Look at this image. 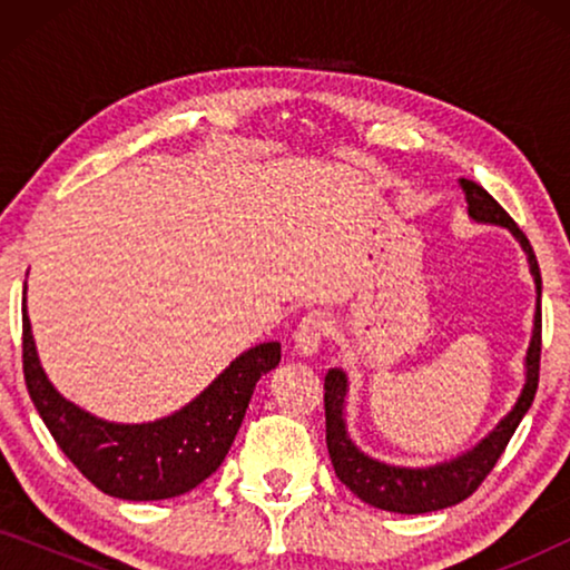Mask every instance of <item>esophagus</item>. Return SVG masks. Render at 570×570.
<instances>
[{
  "label": "esophagus",
  "mask_w": 570,
  "mask_h": 570,
  "mask_svg": "<svg viewBox=\"0 0 570 570\" xmlns=\"http://www.w3.org/2000/svg\"><path fill=\"white\" fill-rule=\"evenodd\" d=\"M330 332H332V322L322 314V311L306 314L301 318L298 330H295V334H293L295 353L303 357L316 355L318 347H322V342L330 337Z\"/></svg>",
  "instance_id": "1"
}]
</instances>
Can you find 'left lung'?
Here are the masks:
<instances>
[{
  "instance_id": "left-lung-1",
  "label": "left lung",
  "mask_w": 570,
  "mask_h": 570,
  "mask_svg": "<svg viewBox=\"0 0 570 570\" xmlns=\"http://www.w3.org/2000/svg\"><path fill=\"white\" fill-rule=\"evenodd\" d=\"M470 215L478 223H493L509 228L519 244L524 246L532 267L534 285H537V314H534V332L532 345L527 353V384L521 389V396L509 415H505L488 439H482L472 451H466L454 462L428 466V470H404V466H389L376 459L365 456L363 451L350 441L345 431V407L347 379L345 373L332 368L324 379V415H326V449H330L332 466L337 478L353 490V493L368 505H376L381 511L394 513H428L441 511L449 505H456L470 498L474 490L482 485V480L493 472V466L509 446L511 435L517 433L521 417L532 407L537 384H540V355H542V277L540 264L532 252V244L524 236V230L513 223V217L482 189L480 184L459 178Z\"/></svg>"
}]
</instances>
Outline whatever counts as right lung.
Instances as JSON below:
<instances>
[{"label": "right lung", "instance_id": "obj_1", "mask_svg": "<svg viewBox=\"0 0 570 570\" xmlns=\"http://www.w3.org/2000/svg\"><path fill=\"white\" fill-rule=\"evenodd\" d=\"M277 363L279 342H262L170 417L142 425L106 423L75 407L49 384L22 298V373L38 415L69 462L98 490L124 501H163L205 482L228 454L256 381Z\"/></svg>", "mask_w": 570, "mask_h": 570}]
</instances>
